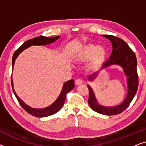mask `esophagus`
I'll return each instance as SVG.
<instances>
[{
	"label": "esophagus",
	"instance_id": "obj_1",
	"mask_svg": "<svg viewBox=\"0 0 146 146\" xmlns=\"http://www.w3.org/2000/svg\"><path fill=\"white\" fill-rule=\"evenodd\" d=\"M82 82H83L82 79L80 78H77L76 80V81H75V83H76V85L81 84H82Z\"/></svg>",
	"mask_w": 146,
	"mask_h": 146
}]
</instances>
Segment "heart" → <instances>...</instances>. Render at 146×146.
<instances>
[{
	"instance_id": "1",
	"label": "heart",
	"mask_w": 146,
	"mask_h": 146,
	"mask_svg": "<svg viewBox=\"0 0 146 146\" xmlns=\"http://www.w3.org/2000/svg\"><path fill=\"white\" fill-rule=\"evenodd\" d=\"M106 51L102 47L94 44L86 46L81 50L80 57L83 60H88L93 58L94 64H98L104 60Z\"/></svg>"
}]
</instances>
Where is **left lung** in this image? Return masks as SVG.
I'll return each mask as SVG.
<instances>
[{
	"instance_id": "1",
	"label": "left lung",
	"mask_w": 146,
	"mask_h": 146,
	"mask_svg": "<svg viewBox=\"0 0 146 146\" xmlns=\"http://www.w3.org/2000/svg\"><path fill=\"white\" fill-rule=\"evenodd\" d=\"M102 36L111 42L113 49L110 57L103 64L101 69L106 68L112 64L121 66L127 77L128 93L126 98L120 105L114 107H104L98 104L92 90L90 86H88L89 90V98L88 101L91 108L98 113L107 115H116L123 112L129 106L137 92L139 83L137 72V59L133 51L120 38L108 35ZM98 72L93 73L89 76L88 79L90 80H92L96 76Z\"/></svg>"
}]
</instances>
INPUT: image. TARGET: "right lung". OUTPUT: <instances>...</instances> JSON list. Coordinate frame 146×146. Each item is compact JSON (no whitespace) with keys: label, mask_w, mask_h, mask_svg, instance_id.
Returning a JSON list of instances; mask_svg holds the SVG:
<instances>
[{"label":"right lung","mask_w":146,"mask_h":146,"mask_svg":"<svg viewBox=\"0 0 146 146\" xmlns=\"http://www.w3.org/2000/svg\"><path fill=\"white\" fill-rule=\"evenodd\" d=\"M58 38V36L52 38H48L46 36H40L34 38L33 39L26 41L25 42H24L23 44L21 45V46H20L19 48L15 52V53H14L13 60H12L13 66H14V64H15V60L17 58L18 56H19V53L21 52L22 51L27 48H29L32 45H46L48 44L54 42H55ZM11 84L12 87H13V92L15 94L17 100L19 101V102L20 104H21V106L31 115L38 117L49 116V115L54 114V113H56L57 111H58L60 110L61 109V108L62 107L64 103V102L66 100V94L74 88V80H70L67 81L66 82H65L64 84L62 90L60 94L59 97L58 98V99L54 102V103H53L51 106H50L48 108H46L35 109L32 108L29 106L25 104V103L24 102L23 100H21L19 98V96H18L17 94L15 92V90L13 88V82L12 76Z\"/></svg>","instance_id":"add662e5"}]
</instances>
